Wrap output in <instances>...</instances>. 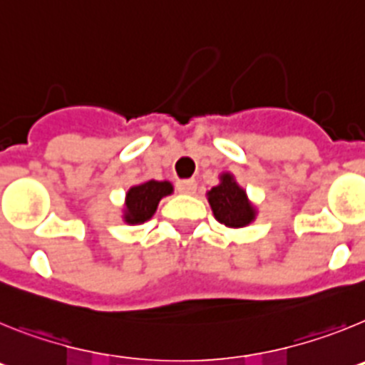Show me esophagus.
<instances>
[{
    "label": "esophagus",
    "mask_w": 365,
    "mask_h": 365,
    "mask_svg": "<svg viewBox=\"0 0 365 365\" xmlns=\"http://www.w3.org/2000/svg\"><path fill=\"white\" fill-rule=\"evenodd\" d=\"M177 190H179L180 193L192 195V193H195V190H197V182H195V179H182L177 182Z\"/></svg>",
    "instance_id": "1"
}]
</instances>
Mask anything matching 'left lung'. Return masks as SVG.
<instances>
[{
    "label": "left lung",
    "mask_w": 365,
    "mask_h": 365,
    "mask_svg": "<svg viewBox=\"0 0 365 365\" xmlns=\"http://www.w3.org/2000/svg\"><path fill=\"white\" fill-rule=\"evenodd\" d=\"M221 182L208 192V202L215 219L230 228H243L256 219V208L247 192L235 182L232 173H222Z\"/></svg>",
    "instance_id": "8db88e82"
}]
</instances>
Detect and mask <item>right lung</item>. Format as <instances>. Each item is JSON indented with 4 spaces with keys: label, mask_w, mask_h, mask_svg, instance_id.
I'll list each match as a JSON object with an SVG mask.
<instances>
[{
    "label": "right lung",
    "mask_w": 365,
    "mask_h": 365,
    "mask_svg": "<svg viewBox=\"0 0 365 365\" xmlns=\"http://www.w3.org/2000/svg\"><path fill=\"white\" fill-rule=\"evenodd\" d=\"M173 192L172 182L168 180H146L137 186H131L125 193L124 221L128 225H140L153 217L160 199Z\"/></svg>",
    "instance_id": "obj_1"
}]
</instances>
